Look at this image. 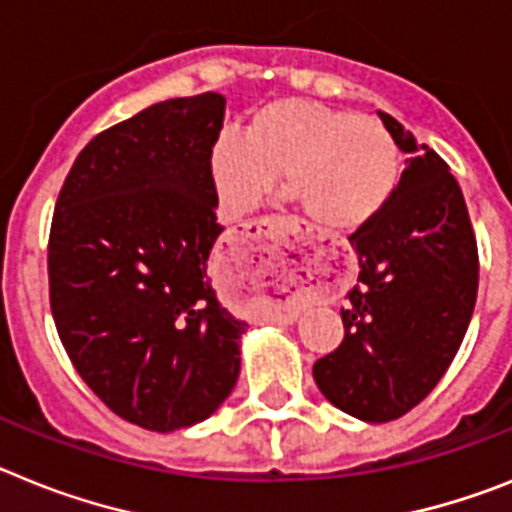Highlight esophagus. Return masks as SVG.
Masks as SVG:
<instances>
[{"instance_id":"obj_1","label":"esophagus","mask_w":512,"mask_h":512,"mask_svg":"<svg viewBox=\"0 0 512 512\" xmlns=\"http://www.w3.org/2000/svg\"><path fill=\"white\" fill-rule=\"evenodd\" d=\"M281 221L268 219V221H260L257 224V239H260V247H257V260L255 265L262 270L265 275H273L278 273V265H281V250L275 247L278 242V234H281Z\"/></svg>"}]
</instances>
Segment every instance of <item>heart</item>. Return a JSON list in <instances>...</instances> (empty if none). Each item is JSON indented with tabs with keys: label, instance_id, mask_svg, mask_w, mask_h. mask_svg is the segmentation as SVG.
Instances as JSON below:
<instances>
[{
	"label": "heart",
	"instance_id": "obj_1",
	"mask_svg": "<svg viewBox=\"0 0 512 512\" xmlns=\"http://www.w3.org/2000/svg\"><path fill=\"white\" fill-rule=\"evenodd\" d=\"M281 172L286 193L309 219L324 229L355 231L397 193L402 151L379 118L299 97L257 108L242 139L221 133L213 141V182L234 211L265 201Z\"/></svg>",
	"mask_w": 512,
	"mask_h": 512
}]
</instances>
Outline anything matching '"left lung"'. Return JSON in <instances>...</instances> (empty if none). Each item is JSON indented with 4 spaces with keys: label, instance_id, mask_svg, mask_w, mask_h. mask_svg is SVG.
Wrapping results in <instances>:
<instances>
[{
    "label": "left lung",
    "instance_id": "obj_1",
    "mask_svg": "<svg viewBox=\"0 0 512 512\" xmlns=\"http://www.w3.org/2000/svg\"><path fill=\"white\" fill-rule=\"evenodd\" d=\"M399 149L415 157L389 206L350 234L358 286L342 309L340 348L314 363L337 410L366 422L407 415L451 366L479 286L477 239L464 193L433 149L379 113Z\"/></svg>",
    "mask_w": 512,
    "mask_h": 512
}]
</instances>
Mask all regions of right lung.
Returning a JSON list of instances; mask_svg holds the SVG:
<instances>
[{
	"instance_id": "add662e5",
	"label": "right lung",
	"mask_w": 512,
	"mask_h": 512,
	"mask_svg": "<svg viewBox=\"0 0 512 512\" xmlns=\"http://www.w3.org/2000/svg\"><path fill=\"white\" fill-rule=\"evenodd\" d=\"M224 105L175 97L97 133L53 211L48 299L66 355L105 407L157 433L206 420L239 376L247 324L206 275Z\"/></svg>"
}]
</instances>
